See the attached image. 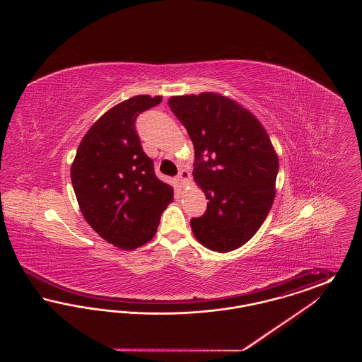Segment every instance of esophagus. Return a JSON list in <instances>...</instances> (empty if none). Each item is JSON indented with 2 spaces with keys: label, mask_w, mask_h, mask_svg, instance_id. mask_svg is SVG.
<instances>
[{
  "label": "esophagus",
  "mask_w": 362,
  "mask_h": 362,
  "mask_svg": "<svg viewBox=\"0 0 362 362\" xmlns=\"http://www.w3.org/2000/svg\"><path fill=\"white\" fill-rule=\"evenodd\" d=\"M177 180L182 183V185H185V183H187L189 180V173L187 170H182L179 175H177Z\"/></svg>",
  "instance_id": "1"
}]
</instances>
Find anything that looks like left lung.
<instances>
[{"mask_svg": "<svg viewBox=\"0 0 362 362\" xmlns=\"http://www.w3.org/2000/svg\"><path fill=\"white\" fill-rule=\"evenodd\" d=\"M195 151L192 176L209 202L191 218L197 240L229 252L250 240L266 220L274 197L278 156L257 117L221 93L170 98Z\"/></svg>", "mask_w": 362, "mask_h": 362, "instance_id": "obj_1", "label": "left lung"}]
</instances>
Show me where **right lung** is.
<instances>
[{
	"label": "right lung",
	"instance_id": "obj_1",
	"mask_svg": "<svg viewBox=\"0 0 362 362\" xmlns=\"http://www.w3.org/2000/svg\"><path fill=\"white\" fill-rule=\"evenodd\" d=\"M161 96L138 95L114 105L86 132L70 168L80 210L90 228L121 250L152 240L173 189L157 179L136 132L142 111Z\"/></svg>",
	"mask_w": 362,
	"mask_h": 362
}]
</instances>
